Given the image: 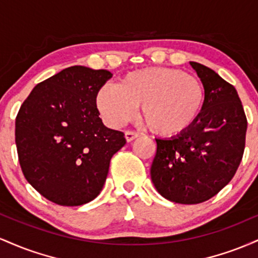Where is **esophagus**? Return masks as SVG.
Listing matches in <instances>:
<instances>
[{
  "instance_id": "34e87169",
  "label": "esophagus",
  "mask_w": 258,
  "mask_h": 258,
  "mask_svg": "<svg viewBox=\"0 0 258 258\" xmlns=\"http://www.w3.org/2000/svg\"><path fill=\"white\" fill-rule=\"evenodd\" d=\"M138 137V135L136 132H132V131H126L125 132V138L127 142H132L133 139H136Z\"/></svg>"
}]
</instances>
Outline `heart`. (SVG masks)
Wrapping results in <instances>:
<instances>
[{
	"mask_svg": "<svg viewBox=\"0 0 258 258\" xmlns=\"http://www.w3.org/2000/svg\"><path fill=\"white\" fill-rule=\"evenodd\" d=\"M206 102L205 86L197 76L179 69L150 67L128 73L117 86L104 85L96 94V106L106 123L120 127L135 116L155 135L174 137L197 122Z\"/></svg>",
	"mask_w": 258,
	"mask_h": 258,
	"instance_id": "heart-1",
	"label": "heart"
}]
</instances>
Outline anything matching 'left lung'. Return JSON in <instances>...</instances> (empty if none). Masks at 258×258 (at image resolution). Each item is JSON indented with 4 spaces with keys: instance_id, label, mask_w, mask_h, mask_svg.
Segmentation results:
<instances>
[{
    "instance_id": "8db88e82",
    "label": "left lung",
    "mask_w": 258,
    "mask_h": 258,
    "mask_svg": "<svg viewBox=\"0 0 258 258\" xmlns=\"http://www.w3.org/2000/svg\"><path fill=\"white\" fill-rule=\"evenodd\" d=\"M205 86L206 102L188 131L156 139L150 176L156 190L177 204H200L223 189L238 170L247 120L234 86L205 65L190 61Z\"/></svg>"
}]
</instances>
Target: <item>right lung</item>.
<instances>
[{"label": "right lung", "instance_id": "1", "mask_svg": "<svg viewBox=\"0 0 258 258\" xmlns=\"http://www.w3.org/2000/svg\"><path fill=\"white\" fill-rule=\"evenodd\" d=\"M112 76L75 65L34 87L16 119V144L23 173L42 197L80 206L99 195L123 133L99 117L96 94Z\"/></svg>", "mask_w": 258, "mask_h": 258}]
</instances>
